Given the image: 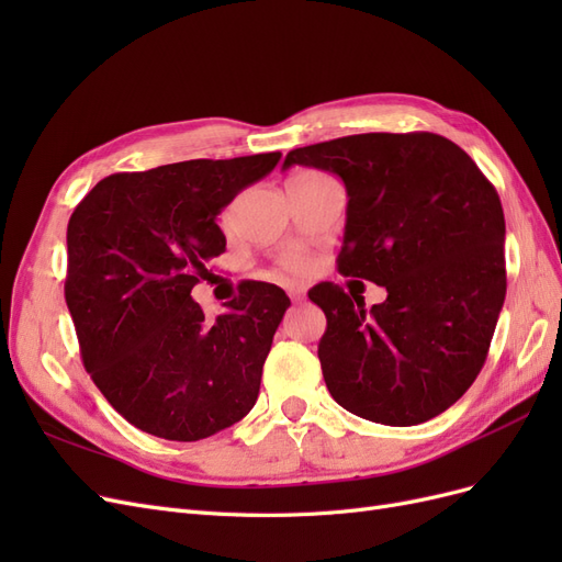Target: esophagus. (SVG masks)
I'll list each match as a JSON object with an SVG mask.
<instances>
[{
    "instance_id": "obj_1",
    "label": "esophagus",
    "mask_w": 562,
    "mask_h": 562,
    "mask_svg": "<svg viewBox=\"0 0 562 562\" xmlns=\"http://www.w3.org/2000/svg\"><path fill=\"white\" fill-rule=\"evenodd\" d=\"M288 295H291L293 302H302L304 300V291L300 285H288Z\"/></svg>"
}]
</instances>
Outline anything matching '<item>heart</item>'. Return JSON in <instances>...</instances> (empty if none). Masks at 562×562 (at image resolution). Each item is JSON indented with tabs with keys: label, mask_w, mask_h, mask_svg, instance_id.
Instances as JSON below:
<instances>
[{
	"label": "heart",
	"mask_w": 562,
	"mask_h": 562,
	"mask_svg": "<svg viewBox=\"0 0 562 562\" xmlns=\"http://www.w3.org/2000/svg\"><path fill=\"white\" fill-rule=\"evenodd\" d=\"M300 176H314V173H300ZM302 265H304V260H302V252H300V250H295V248L285 250V252L281 255V267H283V269L297 271V269H302Z\"/></svg>",
	"instance_id": "1"
}]
</instances>
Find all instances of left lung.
<instances>
[{"mask_svg": "<svg viewBox=\"0 0 562 562\" xmlns=\"http://www.w3.org/2000/svg\"><path fill=\"white\" fill-rule=\"evenodd\" d=\"M347 187L339 274L386 288L359 304L335 283L310 291L328 318L323 380L345 411L413 427L479 378L506 295L504 211L462 147L436 133H361L288 151Z\"/></svg>", "mask_w": 562, "mask_h": 562, "instance_id": "obj_1", "label": "left lung"}]
</instances>
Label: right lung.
<instances>
[{
    "label": "right lung",
    "mask_w": 562,
    "mask_h": 562,
    "mask_svg": "<svg viewBox=\"0 0 562 562\" xmlns=\"http://www.w3.org/2000/svg\"><path fill=\"white\" fill-rule=\"evenodd\" d=\"M281 151L114 173L67 225L65 302L83 366L114 411L166 440L209 438L258 401L262 366L291 300L244 281L209 321L192 288L225 252L215 217L274 171Z\"/></svg>",
    "instance_id": "obj_1"
}]
</instances>
